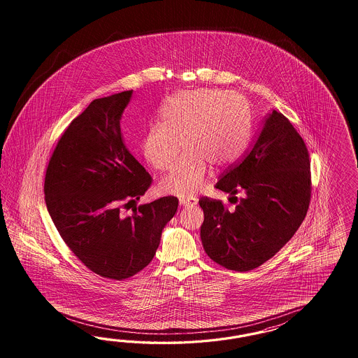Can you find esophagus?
<instances>
[{"instance_id": "1", "label": "esophagus", "mask_w": 358, "mask_h": 358, "mask_svg": "<svg viewBox=\"0 0 358 358\" xmlns=\"http://www.w3.org/2000/svg\"><path fill=\"white\" fill-rule=\"evenodd\" d=\"M196 205L195 198H180V206L190 207Z\"/></svg>"}]
</instances>
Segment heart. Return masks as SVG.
Here are the masks:
<instances>
[{"label":"heart","instance_id":"obj_1","mask_svg":"<svg viewBox=\"0 0 358 358\" xmlns=\"http://www.w3.org/2000/svg\"><path fill=\"white\" fill-rule=\"evenodd\" d=\"M162 122L147 132L143 152L155 169L165 172L172 168L184 141L187 152L162 182L164 193L180 196L201 190L208 165L220 169L235 163L250 135L241 99L220 90L177 94L162 110Z\"/></svg>","mask_w":358,"mask_h":358}]
</instances>
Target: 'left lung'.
<instances>
[{
	"label": "left lung",
	"instance_id": "1",
	"mask_svg": "<svg viewBox=\"0 0 358 358\" xmlns=\"http://www.w3.org/2000/svg\"><path fill=\"white\" fill-rule=\"evenodd\" d=\"M215 187L232 195L236 206L228 210L219 199H199L207 256L229 271L259 268L293 238L310 206V155L302 136L273 110L252 147L222 173ZM236 194L243 196L238 200Z\"/></svg>",
	"mask_w": 358,
	"mask_h": 358
}]
</instances>
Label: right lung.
Segmentation results:
<instances>
[{
    "instance_id": "obj_1",
    "label": "right lung",
    "mask_w": 358,
    "mask_h": 358,
    "mask_svg": "<svg viewBox=\"0 0 358 358\" xmlns=\"http://www.w3.org/2000/svg\"><path fill=\"white\" fill-rule=\"evenodd\" d=\"M131 94L90 102L57 141L44 177L47 210L65 244L89 271L117 281L151 262L178 207L171 195L123 214L152 184L120 134Z\"/></svg>"
}]
</instances>
